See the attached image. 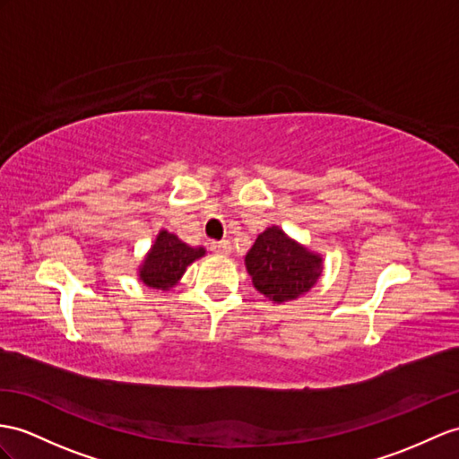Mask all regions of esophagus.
<instances>
[{"label":"esophagus","instance_id":"esophagus-1","mask_svg":"<svg viewBox=\"0 0 459 459\" xmlns=\"http://www.w3.org/2000/svg\"><path fill=\"white\" fill-rule=\"evenodd\" d=\"M210 251L216 253V255H230L231 245L226 239H223V241H212L210 243Z\"/></svg>","mask_w":459,"mask_h":459}]
</instances>
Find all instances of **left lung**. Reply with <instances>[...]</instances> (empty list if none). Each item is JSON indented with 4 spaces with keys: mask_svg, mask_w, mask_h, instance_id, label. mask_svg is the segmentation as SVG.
Instances as JSON below:
<instances>
[{
    "mask_svg": "<svg viewBox=\"0 0 459 459\" xmlns=\"http://www.w3.org/2000/svg\"><path fill=\"white\" fill-rule=\"evenodd\" d=\"M245 266L259 290L274 304L309 292L323 273V256L309 251L278 228H266L245 255Z\"/></svg>",
    "mask_w": 459,
    "mask_h": 459,
    "instance_id": "left-lung-1",
    "label": "left lung"
}]
</instances>
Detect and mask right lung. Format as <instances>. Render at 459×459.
Returning <instances> with one entry per match:
<instances>
[{
	"label": "right lung",
	"mask_w": 459,
	"mask_h": 459,
	"mask_svg": "<svg viewBox=\"0 0 459 459\" xmlns=\"http://www.w3.org/2000/svg\"><path fill=\"white\" fill-rule=\"evenodd\" d=\"M204 255V247H191L175 233L161 230L140 264L138 276L145 286L153 290H169L181 281L186 266Z\"/></svg>",
	"instance_id": "1"
}]
</instances>
